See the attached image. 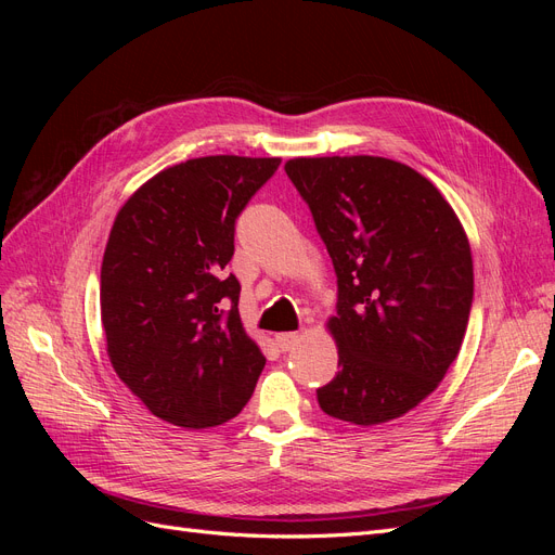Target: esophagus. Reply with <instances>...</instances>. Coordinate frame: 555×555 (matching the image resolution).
<instances>
[{"label":"esophagus","mask_w":555,"mask_h":555,"mask_svg":"<svg viewBox=\"0 0 555 555\" xmlns=\"http://www.w3.org/2000/svg\"><path fill=\"white\" fill-rule=\"evenodd\" d=\"M298 338H300V335H298L296 331H289V333H278V335H275V343H278V347H280L282 351H289V349L298 343Z\"/></svg>","instance_id":"esophagus-1"}]
</instances>
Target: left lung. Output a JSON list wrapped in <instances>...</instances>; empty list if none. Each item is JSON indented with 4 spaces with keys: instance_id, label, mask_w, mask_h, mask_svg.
<instances>
[{
    "instance_id": "obj_1",
    "label": "left lung",
    "mask_w": 555,
    "mask_h": 555,
    "mask_svg": "<svg viewBox=\"0 0 555 555\" xmlns=\"http://www.w3.org/2000/svg\"><path fill=\"white\" fill-rule=\"evenodd\" d=\"M338 278L328 322L338 373L317 389L328 416L357 426L402 416L459 357L473 308V255L435 184L384 157L284 164Z\"/></svg>"
}]
</instances>
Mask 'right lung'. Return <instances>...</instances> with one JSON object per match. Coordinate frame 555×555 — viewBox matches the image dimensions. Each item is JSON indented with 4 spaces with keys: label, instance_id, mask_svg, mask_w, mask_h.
Listing matches in <instances>:
<instances>
[{
    "label": "right lung",
    "instance_id": "1",
    "mask_svg": "<svg viewBox=\"0 0 555 555\" xmlns=\"http://www.w3.org/2000/svg\"><path fill=\"white\" fill-rule=\"evenodd\" d=\"M278 157L188 159L150 178L117 212L102 263L108 357L164 422L210 428L255 393L266 359L227 275L238 215L278 171Z\"/></svg>",
    "mask_w": 555,
    "mask_h": 555
}]
</instances>
